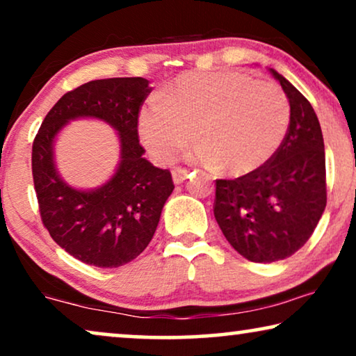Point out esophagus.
<instances>
[{
  "label": "esophagus",
  "instance_id": "esophagus-1",
  "mask_svg": "<svg viewBox=\"0 0 356 356\" xmlns=\"http://www.w3.org/2000/svg\"><path fill=\"white\" fill-rule=\"evenodd\" d=\"M188 175H189V170H186V168H175L173 170V181L177 184L183 183L184 179L188 178Z\"/></svg>",
  "mask_w": 356,
  "mask_h": 356
}]
</instances>
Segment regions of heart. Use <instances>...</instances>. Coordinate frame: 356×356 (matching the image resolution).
<instances>
[{"instance_id": "obj_1", "label": "heart", "mask_w": 356, "mask_h": 356, "mask_svg": "<svg viewBox=\"0 0 356 356\" xmlns=\"http://www.w3.org/2000/svg\"><path fill=\"white\" fill-rule=\"evenodd\" d=\"M290 124V104L274 82L238 71L186 72L150 97L138 118L139 138L159 162H172L194 139L196 157L233 177L274 159Z\"/></svg>"}]
</instances>
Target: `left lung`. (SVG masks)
Segmentation results:
<instances>
[{"mask_svg":"<svg viewBox=\"0 0 356 356\" xmlns=\"http://www.w3.org/2000/svg\"><path fill=\"white\" fill-rule=\"evenodd\" d=\"M290 104V124L264 168L235 179H217L213 216L227 241L248 261L290 257L309 240L323 216L325 154L313 106L284 76L270 70Z\"/></svg>","mask_w":356,"mask_h":356,"instance_id":"8db88e82","label":"left lung"}]
</instances>
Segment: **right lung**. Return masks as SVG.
<instances>
[{"mask_svg": "<svg viewBox=\"0 0 356 356\" xmlns=\"http://www.w3.org/2000/svg\"><path fill=\"white\" fill-rule=\"evenodd\" d=\"M150 90L144 77L87 82L56 102L33 139L32 175L43 225L56 245L89 266L113 269L136 259L175 189L172 173L145 160L139 144V110ZM77 118L105 120L120 138L117 172L95 190L70 187L54 165L56 136Z\"/></svg>", "mask_w": 356, "mask_h": 356, "instance_id": "obj_1", "label": "right lung"}]
</instances>
